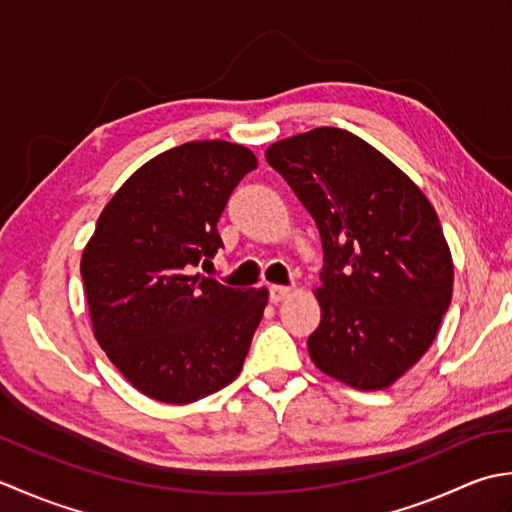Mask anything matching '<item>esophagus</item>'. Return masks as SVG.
I'll return each instance as SVG.
<instances>
[{
  "label": "esophagus",
  "mask_w": 512,
  "mask_h": 512,
  "mask_svg": "<svg viewBox=\"0 0 512 512\" xmlns=\"http://www.w3.org/2000/svg\"><path fill=\"white\" fill-rule=\"evenodd\" d=\"M291 294H294V289H291V287H283V285H274V287L269 289V298H271V302H274V305H278V302L287 300Z\"/></svg>",
  "instance_id": "esophagus-1"
}]
</instances>
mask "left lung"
I'll return each instance as SVG.
<instances>
[{
	"label": "left lung",
	"instance_id": "obj_1",
	"mask_svg": "<svg viewBox=\"0 0 512 512\" xmlns=\"http://www.w3.org/2000/svg\"><path fill=\"white\" fill-rule=\"evenodd\" d=\"M265 159L314 216L325 249L311 360L358 391L389 389L429 351L451 305L453 258L433 205L340 128L280 139Z\"/></svg>",
	"mask_w": 512,
	"mask_h": 512
}]
</instances>
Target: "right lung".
Segmentation results:
<instances>
[{
  "label": "right lung",
  "mask_w": 512,
  "mask_h": 512,
  "mask_svg": "<svg viewBox=\"0 0 512 512\" xmlns=\"http://www.w3.org/2000/svg\"><path fill=\"white\" fill-rule=\"evenodd\" d=\"M258 159L245 145L190 141L134 172L81 254L92 333L134 389L190 404L238 378L269 291L194 274L223 247L216 223Z\"/></svg>",
  "instance_id": "obj_1"
}]
</instances>
